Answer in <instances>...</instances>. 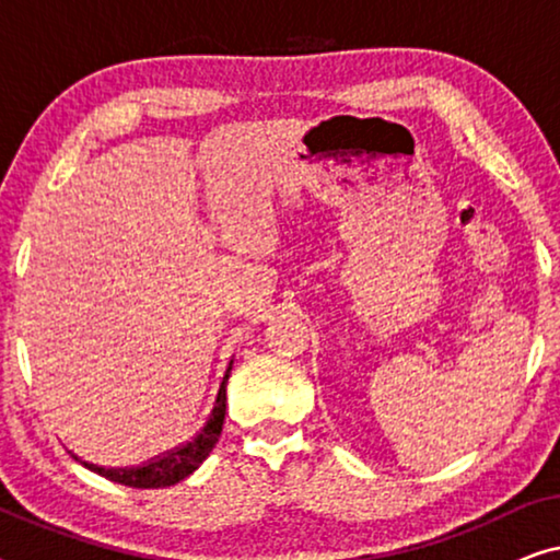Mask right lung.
Listing matches in <instances>:
<instances>
[{"label": "right lung", "mask_w": 560, "mask_h": 560, "mask_svg": "<svg viewBox=\"0 0 560 560\" xmlns=\"http://www.w3.org/2000/svg\"><path fill=\"white\" fill-rule=\"evenodd\" d=\"M224 412L226 389L221 387L206 423L198 428L186 443H180V446H175L171 451H163V454L148 458V462L140 466H129V469H102V466L91 464V471L102 474V477L117 481V485L135 489H163L178 485L180 479L194 474L198 466L203 464V458L211 454V448L217 446L221 425H224Z\"/></svg>", "instance_id": "add662e5"}]
</instances>
